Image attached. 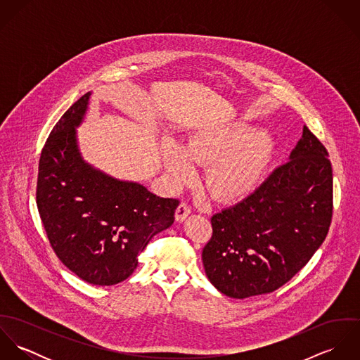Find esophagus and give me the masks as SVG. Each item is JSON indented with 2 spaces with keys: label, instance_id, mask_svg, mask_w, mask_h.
Masks as SVG:
<instances>
[{
  "label": "esophagus",
  "instance_id": "esophagus-1",
  "mask_svg": "<svg viewBox=\"0 0 360 360\" xmlns=\"http://www.w3.org/2000/svg\"><path fill=\"white\" fill-rule=\"evenodd\" d=\"M190 213H191V207L188 206V204L181 202L180 205L177 206V209H176V214H174V217H176V220H177V221H183V220H184Z\"/></svg>",
  "mask_w": 360,
  "mask_h": 360
}]
</instances>
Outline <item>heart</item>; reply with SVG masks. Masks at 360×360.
Here are the masks:
<instances>
[{
    "label": "heart",
    "instance_id": "obj_1",
    "mask_svg": "<svg viewBox=\"0 0 360 360\" xmlns=\"http://www.w3.org/2000/svg\"><path fill=\"white\" fill-rule=\"evenodd\" d=\"M274 143L260 127L236 122L212 126L191 136L184 148L167 143L165 166L176 184L194 179L191 163L209 165L207 191L221 202H237L250 197L262 183L273 158Z\"/></svg>",
    "mask_w": 360,
    "mask_h": 360
}]
</instances>
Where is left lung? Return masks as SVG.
<instances>
[{"label":"left lung","mask_w":360,"mask_h":360,"mask_svg":"<svg viewBox=\"0 0 360 360\" xmlns=\"http://www.w3.org/2000/svg\"><path fill=\"white\" fill-rule=\"evenodd\" d=\"M331 217V162L304 126L288 162L244 201L212 216V237L202 251L206 276L230 298L273 292L319 250Z\"/></svg>","instance_id":"left-lung-1"}]
</instances>
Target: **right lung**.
Segmentation results:
<instances>
[{
	"instance_id": "obj_1",
	"label": "right lung",
	"mask_w": 360,
	"mask_h": 360,
	"mask_svg": "<svg viewBox=\"0 0 360 360\" xmlns=\"http://www.w3.org/2000/svg\"><path fill=\"white\" fill-rule=\"evenodd\" d=\"M89 98L80 97L53 126L39 162L36 201L59 260L90 284L113 285L131 276L139 254L173 224L179 200L156 197L83 160L75 127Z\"/></svg>"
}]
</instances>
